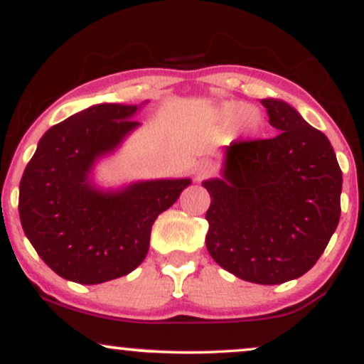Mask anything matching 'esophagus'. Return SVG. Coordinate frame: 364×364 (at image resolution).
<instances>
[{
	"mask_svg": "<svg viewBox=\"0 0 364 364\" xmlns=\"http://www.w3.org/2000/svg\"><path fill=\"white\" fill-rule=\"evenodd\" d=\"M214 173V166H212V162H208V161H200V162H196V166H195V174H196V178H207V176H210V174Z\"/></svg>",
	"mask_w": 364,
	"mask_h": 364,
	"instance_id": "34e87169",
	"label": "esophagus"
}]
</instances>
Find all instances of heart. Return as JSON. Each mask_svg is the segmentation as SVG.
Returning <instances> with one entry per match:
<instances>
[{
    "label": "heart",
    "mask_w": 364,
    "mask_h": 364,
    "mask_svg": "<svg viewBox=\"0 0 364 364\" xmlns=\"http://www.w3.org/2000/svg\"><path fill=\"white\" fill-rule=\"evenodd\" d=\"M217 114L223 123H236L240 132L246 136H255L263 127V116L257 107H248L240 101H225L219 106Z\"/></svg>",
    "instance_id": "b5f03b06"
}]
</instances>
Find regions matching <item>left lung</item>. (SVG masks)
<instances>
[{
  "instance_id": "1",
  "label": "left lung",
  "mask_w": 364,
  "mask_h": 364,
  "mask_svg": "<svg viewBox=\"0 0 364 364\" xmlns=\"http://www.w3.org/2000/svg\"><path fill=\"white\" fill-rule=\"evenodd\" d=\"M277 135L232 141L220 178L207 179L208 253L243 281L301 277L327 248L341 217L342 173L327 136L279 99H263Z\"/></svg>"
}]
</instances>
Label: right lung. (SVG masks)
Here are the masks:
<instances>
[{
	"mask_svg": "<svg viewBox=\"0 0 364 364\" xmlns=\"http://www.w3.org/2000/svg\"><path fill=\"white\" fill-rule=\"evenodd\" d=\"M141 106L95 104L54 124L23 171V232L46 265L66 281L90 286L133 272L147 257L157 215L191 183L149 179L118 190L94 183L99 159L140 127L133 116Z\"/></svg>",
	"mask_w": 364,
	"mask_h": 364,
	"instance_id": "right-lung-1",
	"label": "right lung"
}]
</instances>
